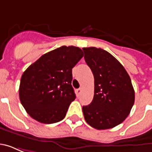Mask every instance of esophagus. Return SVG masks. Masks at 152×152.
<instances>
[{
  "instance_id": "1",
  "label": "esophagus",
  "mask_w": 152,
  "mask_h": 152,
  "mask_svg": "<svg viewBox=\"0 0 152 152\" xmlns=\"http://www.w3.org/2000/svg\"><path fill=\"white\" fill-rule=\"evenodd\" d=\"M81 92H82V89H80H80H77L76 90V95L77 96H79L80 94H81Z\"/></svg>"
}]
</instances>
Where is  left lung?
I'll list each match as a JSON object with an SVG mask.
<instances>
[{
    "label": "left lung",
    "mask_w": 152,
    "mask_h": 152,
    "mask_svg": "<svg viewBox=\"0 0 152 152\" xmlns=\"http://www.w3.org/2000/svg\"><path fill=\"white\" fill-rule=\"evenodd\" d=\"M85 60L94 77L92 102L82 107L88 124L97 129H108L126 119L134 103V87L121 63L107 51L83 48Z\"/></svg>",
    "instance_id": "obj_1"
}]
</instances>
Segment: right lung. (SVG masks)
<instances>
[{
    "label": "right lung",
    "mask_w": 152,
    "mask_h": 152,
    "mask_svg": "<svg viewBox=\"0 0 152 152\" xmlns=\"http://www.w3.org/2000/svg\"><path fill=\"white\" fill-rule=\"evenodd\" d=\"M84 56L79 47L62 46L45 53L22 75L19 99L28 115L43 124L65 117L76 99L72 68Z\"/></svg>",
    "instance_id": "obj_1"
}]
</instances>
